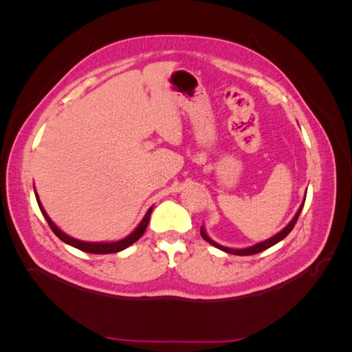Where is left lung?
<instances>
[{
    "label": "left lung",
    "mask_w": 352,
    "mask_h": 352,
    "mask_svg": "<svg viewBox=\"0 0 352 352\" xmlns=\"http://www.w3.org/2000/svg\"><path fill=\"white\" fill-rule=\"evenodd\" d=\"M305 195H307V190H305ZM305 195H304L302 204L300 206V208H298V212L295 213V216H294V218H292V221L287 223V226L284 227L281 231H278V233H276L275 236L266 239V241H263V242H258V243L252 245V246H246V248H227V246L219 245L218 242H214L213 239L208 237V234L206 233V228H204V227H201V236H203V239H204L206 242H208L210 245L216 246V248H218V250H221V251H223V252H228V254H234V256H252V254L261 252V251H265V250H267V248H271V246H274L275 243L281 242L283 239L286 237L292 230H294L295 223H296V221H298V216H300V213H301V210H302V207H304Z\"/></svg>",
    "instance_id": "1"
}]
</instances>
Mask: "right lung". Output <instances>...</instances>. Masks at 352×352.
<instances>
[{"label":"right lung","instance_id":"1","mask_svg":"<svg viewBox=\"0 0 352 352\" xmlns=\"http://www.w3.org/2000/svg\"><path fill=\"white\" fill-rule=\"evenodd\" d=\"M34 195H36L37 204H39V208H41V212L43 214V218L47 219L48 226L51 227L52 231H54V234L58 239H60L62 242L74 246V248H77L80 251H85V252H91V254H113V252H119V251H122L125 248H129L130 245H133L134 242H138L139 239L142 237V234L145 233V230L148 227V222H149V216H151V212H153V207H149L146 214L144 216V219L140 221L139 226L134 228L129 236L121 239V241H116V242H85V241H78V239H74L66 233H63V231L58 228L54 222L51 221V218L47 214V212H45V208L42 207L41 199H39V197H37L36 192H34Z\"/></svg>","mask_w":352,"mask_h":352}]
</instances>
